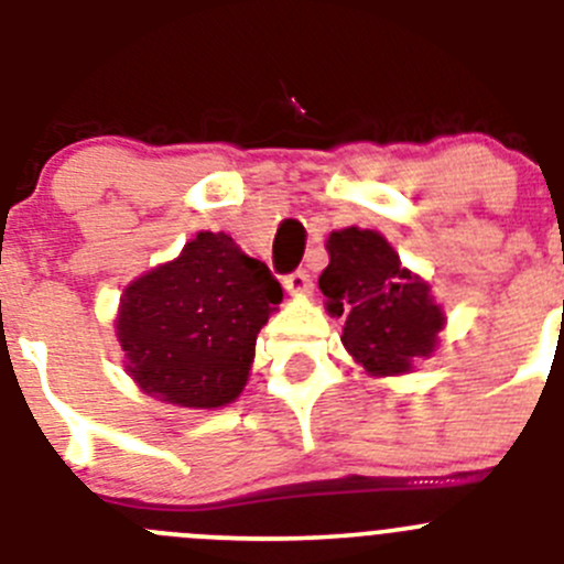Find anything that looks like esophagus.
Here are the masks:
<instances>
[{
  "label": "esophagus",
  "mask_w": 564,
  "mask_h": 564,
  "mask_svg": "<svg viewBox=\"0 0 564 564\" xmlns=\"http://www.w3.org/2000/svg\"><path fill=\"white\" fill-rule=\"evenodd\" d=\"M283 286L292 294H306L308 289H312V275H308L306 270H294L283 278Z\"/></svg>",
  "instance_id": "34e87169"
}]
</instances>
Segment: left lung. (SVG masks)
I'll use <instances>...</instances> for the list:
<instances>
[{
	"mask_svg": "<svg viewBox=\"0 0 564 564\" xmlns=\"http://www.w3.org/2000/svg\"><path fill=\"white\" fill-rule=\"evenodd\" d=\"M330 264L319 289L334 314H347L341 345L370 372H406L429 356L442 330V308L429 283L401 267L398 252L376 230L345 228L328 236Z\"/></svg>",
	"mask_w": 564,
	"mask_h": 564,
	"instance_id": "obj_1",
	"label": "left lung"
}]
</instances>
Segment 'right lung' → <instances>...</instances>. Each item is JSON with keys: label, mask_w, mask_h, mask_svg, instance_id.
<instances>
[{"label": "right lung", "mask_w": 564, "mask_h": 564, "mask_svg": "<svg viewBox=\"0 0 564 564\" xmlns=\"http://www.w3.org/2000/svg\"><path fill=\"white\" fill-rule=\"evenodd\" d=\"M283 289L228 234H197L170 264L124 289L116 334L147 394L186 409L236 401L256 336Z\"/></svg>", "instance_id": "add662e5"}]
</instances>
